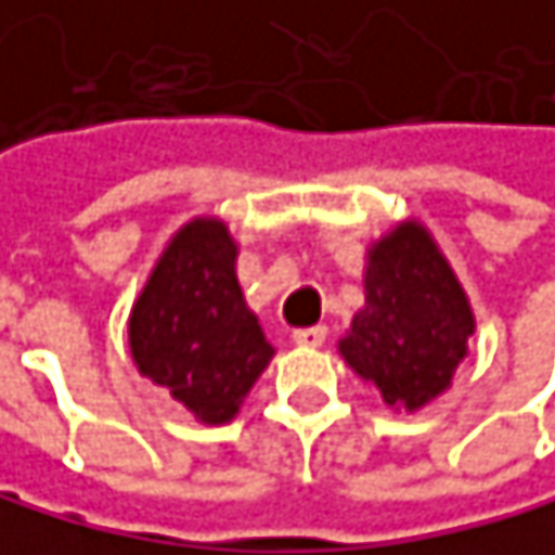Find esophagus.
<instances>
[{
    "label": "esophagus",
    "mask_w": 555,
    "mask_h": 555,
    "mask_svg": "<svg viewBox=\"0 0 555 555\" xmlns=\"http://www.w3.org/2000/svg\"><path fill=\"white\" fill-rule=\"evenodd\" d=\"M294 344L297 347H321L327 340V327L324 324H314V327H297L294 334Z\"/></svg>",
    "instance_id": "1"
}]
</instances>
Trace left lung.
<instances>
[{
    "label": "left lung",
    "instance_id": "obj_1",
    "mask_svg": "<svg viewBox=\"0 0 555 555\" xmlns=\"http://www.w3.org/2000/svg\"><path fill=\"white\" fill-rule=\"evenodd\" d=\"M364 287L367 308L353 318L340 353L390 406L417 410L443 393L466 353L469 304L417 224L397 228L374 247Z\"/></svg>",
    "mask_w": 555,
    "mask_h": 555
}]
</instances>
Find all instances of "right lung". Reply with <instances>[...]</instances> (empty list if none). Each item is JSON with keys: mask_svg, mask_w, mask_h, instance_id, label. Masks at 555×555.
<instances>
[{"mask_svg": "<svg viewBox=\"0 0 555 555\" xmlns=\"http://www.w3.org/2000/svg\"><path fill=\"white\" fill-rule=\"evenodd\" d=\"M234 255L221 221L184 224L134 300L128 324L138 371L205 424L234 417L274 353L241 297Z\"/></svg>", "mask_w": 555, "mask_h": 555, "instance_id": "add662e5", "label": "right lung"}]
</instances>
